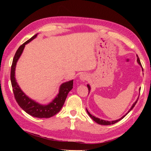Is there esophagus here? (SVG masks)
<instances>
[{"instance_id":"34e87169","label":"esophagus","mask_w":151,"mask_h":151,"mask_svg":"<svg viewBox=\"0 0 151 151\" xmlns=\"http://www.w3.org/2000/svg\"><path fill=\"white\" fill-rule=\"evenodd\" d=\"M79 78L82 81L84 82L88 79L89 76L86 74V73H82V74L79 76Z\"/></svg>"}]
</instances>
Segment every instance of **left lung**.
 Wrapping results in <instances>:
<instances>
[{"label":"left lung","instance_id":"left-lung-1","mask_svg":"<svg viewBox=\"0 0 151 151\" xmlns=\"http://www.w3.org/2000/svg\"><path fill=\"white\" fill-rule=\"evenodd\" d=\"M137 62H138V63L142 67V65H141V63H140V59H139V57H138V55H137ZM142 71H143V68H142ZM87 86H88V90H89V92H90V91H91V87H90V86H89V84H88L87 85ZM139 91H140V88L139 89ZM139 97H138V98H137V99L136 100V101H135V103H134V104H132V106H131V108H130V109H129V111H128V112L125 114V115H123L122 118H120V119H118V120H113V121H106V120H101V119H100V118H97V117H96V116H93V115H91V114L88 111V109H86V111H87V113H88V114L89 115V116L92 118V119L95 122H96L97 123H98V124H99V125H113V124H115V123H116V122H119L120 120H121L122 119H123V118H124L128 113H129L132 109L134 108V107L135 106V105L136 104V103H137V101H138V99H139Z\"/></svg>","mask_w":151,"mask_h":151}]
</instances>
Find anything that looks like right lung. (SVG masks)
I'll return each instance as SVG.
<instances>
[{"instance_id":"right-lung-1","label":"right lung","mask_w":151,"mask_h":151,"mask_svg":"<svg viewBox=\"0 0 151 151\" xmlns=\"http://www.w3.org/2000/svg\"><path fill=\"white\" fill-rule=\"evenodd\" d=\"M37 35L38 33L32 36L17 49L12 60L11 70V81L16 101L25 112L36 118H50L60 111L65 103L68 93L73 88V80L65 82L60 85L58 94L52 102L48 104H41L25 94L18 85L15 77L16 63L23 52L25 45L34 40Z\"/></svg>"}]
</instances>
